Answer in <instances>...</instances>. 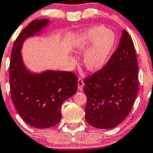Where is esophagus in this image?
<instances>
[{"label":"esophagus","mask_w":153,"mask_h":153,"mask_svg":"<svg viewBox=\"0 0 153 153\" xmlns=\"http://www.w3.org/2000/svg\"><path fill=\"white\" fill-rule=\"evenodd\" d=\"M83 86H84V83H83V81L82 80V78H78V87L79 90H82L83 89Z\"/></svg>","instance_id":"obj_1"}]
</instances>
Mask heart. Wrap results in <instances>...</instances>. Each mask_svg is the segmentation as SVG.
I'll return each instance as SVG.
<instances>
[{
  "label": "heart",
  "mask_w": 153,
  "mask_h": 153,
  "mask_svg": "<svg viewBox=\"0 0 153 153\" xmlns=\"http://www.w3.org/2000/svg\"><path fill=\"white\" fill-rule=\"evenodd\" d=\"M115 44V33L105 27L97 25L80 32L73 47L76 52L84 53L83 61L86 68L90 71H97L108 62ZM70 60L75 62V59L72 56Z\"/></svg>",
  "instance_id": "obj_1"
}]
</instances>
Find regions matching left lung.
Returning <instances> with one entry per match:
<instances>
[{
  "mask_svg": "<svg viewBox=\"0 0 153 153\" xmlns=\"http://www.w3.org/2000/svg\"><path fill=\"white\" fill-rule=\"evenodd\" d=\"M138 62L133 40L123 30L118 48L99 71L84 80L85 118L92 127L111 129L131 112L139 89Z\"/></svg>",
  "mask_w": 153,
  "mask_h": 153,
  "instance_id": "left-lung-1",
  "label": "left lung"
}]
</instances>
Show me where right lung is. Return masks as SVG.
I'll list each match as a JSON object with an SVG mask.
<instances>
[{"instance_id": "obj_1", "label": "right lung", "mask_w": 153, "mask_h": 153, "mask_svg": "<svg viewBox=\"0 0 153 153\" xmlns=\"http://www.w3.org/2000/svg\"><path fill=\"white\" fill-rule=\"evenodd\" d=\"M50 22L48 19H36L22 30L13 45L9 66L13 104L25 123L38 129L57 125L62 104L78 89V78L71 72H33L24 64L21 50L25 40L39 35Z\"/></svg>"}]
</instances>
